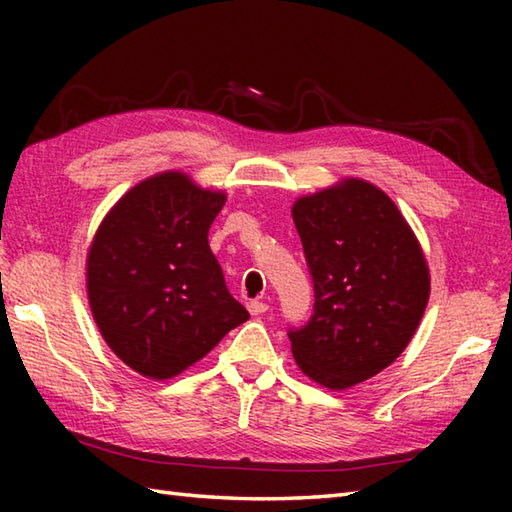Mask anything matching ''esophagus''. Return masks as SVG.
I'll return each mask as SVG.
<instances>
[{
  "label": "esophagus",
  "instance_id": "34e87169",
  "mask_svg": "<svg viewBox=\"0 0 512 512\" xmlns=\"http://www.w3.org/2000/svg\"><path fill=\"white\" fill-rule=\"evenodd\" d=\"M268 310V303H264V301H248V312L250 314H255V317H257V314H264Z\"/></svg>",
  "mask_w": 512,
  "mask_h": 512
}]
</instances>
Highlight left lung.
Here are the masks:
<instances>
[{
	"instance_id": "obj_1",
	"label": "left lung",
	"mask_w": 512,
	"mask_h": 512,
	"mask_svg": "<svg viewBox=\"0 0 512 512\" xmlns=\"http://www.w3.org/2000/svg\"><path fill=\"white\" fill-rule=\"evenodd\" d=\"M312 277L310 319L288 328L303 374L330 389L376 376L405 350L429 299V268L396 204L345 180L292 206Z\"/></svg>"
}]
</instances>
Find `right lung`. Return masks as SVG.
<instances>
[{"instance_id":"add662e5","label":"right lung","mask_w":512,"mask_h":512,"mask_svg":"<svg viewBox=\"0 0 512 512\" xmlns=\"http://www.w3.org/2000/svg\"><path fill=\"white\" fill-rule=\"evenodd\" d=\"M226 195L178 171L127 191L88 255V295L103 339L138 374L165 380L198 363L248 319L226 288L209 228Z\"/></svg>"}]
</instances>
